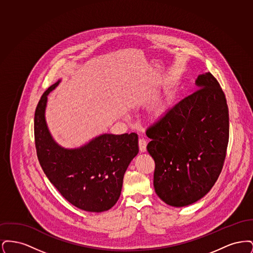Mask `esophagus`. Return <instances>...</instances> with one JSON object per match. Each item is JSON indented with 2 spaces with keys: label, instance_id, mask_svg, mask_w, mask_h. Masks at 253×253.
I'll use <instances>...</instances> for the list:
<instances>
[{
  "label": "esophagus",
  "instance_id": "34e87169",
  "mask_svg": "<svg viewBox=\"0 0 253 253\" xmlns=\"http://www.w3.org/2000/svg\"><path fill=\"white\" fill-rule=\"evenodd\" d=\"M138 146H139V150L141 153H144L147 150V140L144 138H139L138 140Z\"/></svg>",
  "mask_w": 253,
  "mask_h": 253
}]
</instances>
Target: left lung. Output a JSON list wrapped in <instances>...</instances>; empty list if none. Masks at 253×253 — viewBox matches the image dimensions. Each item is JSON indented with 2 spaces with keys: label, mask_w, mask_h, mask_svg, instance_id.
<instances>
[{
  "label": "left lung",
  "mask_w": 253,
  "mask_h": 253,
  "mask_svg": "<svg viewBox=\"0 0 253 253\" xmlns=\"http://www.w3.org/2000/svg\"><path fill=\"white\" fill-rule=\"evenodd\" d=\"M198 89L147 129V150L156 163L154 187L172 207L195 203L215 184L229 143V108L210 72L199 75Z\"/></svg>",
  "instance_id": "obj_1"
}]
</instances>
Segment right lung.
<instances>
[{
	"instance_id": "1",
	"label": "right lung",
	"mask_w": 253,
	"mask_h": 253,
	"mask_svg": "<svg viewBox=\"0 0 253 253\" xmlns=\"http://www.w3.org/2000/svg\"><path fill=\"white\" fill-rule=\"evenodd\" d=\"M60 81L41 97L34 118L39 162L49 181L75 207L91 212L108 211L121 196L123 176L138 154L135 132L103 133L75 149L58 144L45 121L47 96Z\"/></svg>"
}]
</instances>
